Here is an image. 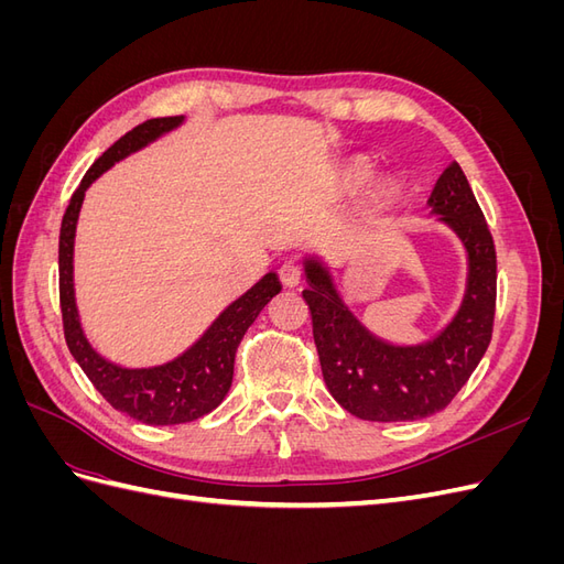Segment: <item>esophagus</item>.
Masks as SVG:
<instances>
[{"label":"esophagus","instance_id":"obj_1","mask_svg":"<svg viewBox=\"0 0 564 564\" xmlns=\"http://www.w3.org/2000/svg\"><path fill=\"white\" fill-rule=\"evenodd\" d=\"M280 280L284 286L294 289L301 284V268L294 261H286L280 265Z\"/></svg>","mask_w":564,"mask_h":564}]
</instances>
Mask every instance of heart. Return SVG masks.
I'll use <instances>...</instances> for the list:
<instances>
[{"instance_id": "heart-1", "label": "heart", "mask_w": 564, "mask_h": 564, "mask_svg": "<svg viewBox=\"0 0 564 564\" xmlns=\"http://www.w3.org/2000/svg\"><path fill=\"white\" fill-rule=\"evenodd\" d=\"M369 174H371V162L362 155H357V158H350L348 162L340 164L336 183H338V187L348 191V187L365 183L369 178ZM390 199H392V185L388 181H381V183L373 185V191H371V202L373 204H388Z\"/></svg>"}]
</instances>
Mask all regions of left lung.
<instances>
[{
	"label": "left lung",
	"instance_id": "1",
	"mask_svg": "<svg viewBox=\"0 0 564 564\" xmlns=\"http://www.w3.org/2000/svg\"><path fill=\"white\" fill-rule=\"evenodd\" d=\"M431 214L466 249V289L454 317L421 344H390L369 332L340 296L329 265L303 256L322 377L334 400L365 421H416L445 409L466 386L491 340L497 251L470 183L456 162L437 178Z\"/></svg>",
	"mask_w": 564,
	"mask_h": 564
}]
</instances>
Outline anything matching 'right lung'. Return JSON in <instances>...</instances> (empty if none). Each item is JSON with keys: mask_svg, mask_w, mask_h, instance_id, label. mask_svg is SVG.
Returning a JSON list of instances; mask_svg holds the SVG:
<instances>
[{"mask_svg": "<svg viewBox=\"0 0 564 564\" xmlns=\"http://www.w3.org/2000/svg\"><path fill=\"white\" fill-rule=\"evenodd\" d=\"M183 124V117L148 119L124 133L115 145L100 155L67 204L61 240H58V278H61V311L67 348L94 388L117 412L148 425H176L195 421L216 409L228 395L235 369V350L240 346L251 322L280 294L278 272H265L251 289L224 308L191 348L178 357L152 367H124L100 355L82 329L75 299V232L89 185L104 176L110 166L127 160L133 152L148 148L164 133Z\"/></svg>", "mask_w": 564, "mask_h": 564, "instance_id": "add662e5", "label": "right lung"}]
</instances>
